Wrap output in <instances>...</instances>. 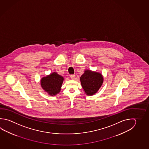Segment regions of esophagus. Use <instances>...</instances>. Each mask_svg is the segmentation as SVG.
<instances>
[{"label":"esophagus","mask_w":149,"mask_h":149,"mask_svg":"<svg viewBox=\"0 0 149 149\" xmlns=\"http://www.w3.org/2000/svg\"><path fill=\"white\" fill-rule=\"evenodd\" d=\"M70 78L71 79L73 80V79H74L75 78H76V76L74 74H72V75H70Z\"/></svg>","instance_id":"1"}]
</instances>
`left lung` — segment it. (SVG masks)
Instances as JSON below:
<instances>
[{
  "instance_id": "8db88e82",
  "label": "left lung",
  "mask_w": 149,
  "mask_h": 149,
  "mask_svg": "<svg viewBox=\"0 0 149 149\" xmlns=\"http://www.w3.org/2000/svg\"><path fill=\"white\" fill-rule=\"evenodd\" d=\"M81 86L87 95H95L100 89L103 82V76L100 72L85 70L80 78Z\"/></svg>"
}]
</instances>
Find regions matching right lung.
Instances as JSON below:
<instances>
[{"label":"right lung","mask_w":149,"mask_h":149,"mask_svg":"<svg viewBox=\"0 0 149 149\" xmlns=\"http://www.w3.org/2000/svg\"><path fill=\"white\" fill-rule=\"evenodd\" d=\"M64 78L54 72L43 77L40 80L41 87L43 90L51 96H54L60 92Z\"/></svg>","instance_id":"obj_1"}]
</instances>
